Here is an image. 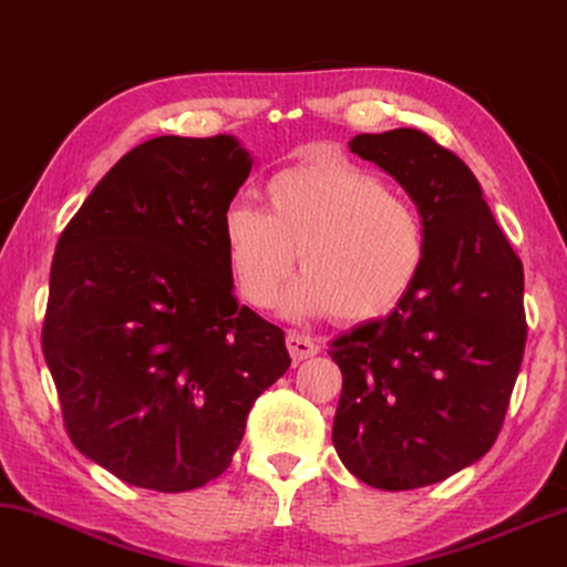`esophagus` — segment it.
<instances>
[{"instance_id": "34e87169", "label": "esophagus", "mask_w": 567, "mask_h": 567, "mask_svg": "<svg viewBox=\"0 0 567 567\" xmlns=\"http://www.w3.org/2000/svg\"><path fill=\"white\" fill-rule=\"evenodd\" d=\"M285 341H287V351H290L295 364H298V361H306L310 357H316V353L320 351L316 338H310L306 333H298V331H287Z\"/></svg>"}]
</instances>
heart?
Instances as JSON below:
<instances>
[{"mask_svg":"<svg viewBox=\"0 0 567 567\" xmlns=\"http://www.w3.org/2000/svg\"><path fill=\"white\" fill-rule=\"evenodd\" d=\"M267 210L236 200L224 214V247L236 290L267 308L285 292L290 312H328L367 323L390 312L425 261V221L410 196L343 157H312L275 173Z\"/></svg>","mask_w":567,"mask_h":567,"instance_id":"1","label":"heart"}]
</instances>
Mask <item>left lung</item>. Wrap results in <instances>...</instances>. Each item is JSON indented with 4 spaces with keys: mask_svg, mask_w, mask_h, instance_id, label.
<instances>
[{
    "mask_svg": "<svg viewBox=\"0 0 567 567\" xmlns=\"http://www.w3.org/2000/svg\"><path fill=\"white\" fill-rule=\"evenodd\" d=\"M425 221V261L382 320L331 343L338 458L384 492L437 484L488 453L527 343L525 269L468 165L420 130L357 134Z\"/></svg>",
    "mask_w": 567,
    "mask_h": 567,
    "instance_id": "obj_1",
    "label": "left lung"
}]
</instances>
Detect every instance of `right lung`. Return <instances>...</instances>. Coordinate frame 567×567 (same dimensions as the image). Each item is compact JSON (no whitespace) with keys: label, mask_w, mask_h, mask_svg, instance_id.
<instances>
[{"label":"right lung","mask_w":567,"mask_h":567,"mask_svg":"<svg viewBox=\"0 0 567 567\" xmlns=\"http://www.w3.org/2000/svg\"><path fill=\"white\" fill-rule=\"evenodd\" d=\"M249 171L229 134L142 142L58 239L42 353L65 433L132 486L221 476L290 369L282 328L239 306L226 261L224 214Z\"/></svg>","instance_id":"add662e5"}]
</instances>
